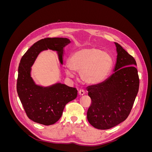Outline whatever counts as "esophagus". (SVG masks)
I'll return each mask as SVG.
<instances>
[{"label":"esophagus","mask_w":152,"mask_h":152,"mask_svg":"<svg viewBox=\"0 0 152 152\" xmlns=\"http://www.w3.org/2000/svg\"><path fill=\"white\" fill-rule=\"evenodd\" d=\"M84 94H85L84 90H83V89H80V90L79 91V95L82 96V95H84Z\"/></svg>","instance_id":"esophagus-1"}]
</instances>
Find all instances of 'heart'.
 <instances>
[{
    "label": "heart",
    "mask_w": 152,
    "mask_h": 152,
    "mask_svg": "<svg viewBox=\"0 0 152 152\" xmlns=\"http://www.w3.org/2000/svg\"><path fill=\"white\" fill-rule=\"evenodd\" d=\"M69 69L66 73L72 75L73 71L79 72L81 80L88 84L102 82L113 66L110 54L97 47H86L73 53L68 60Z\"/></svg>",
    "instance_id": "b5f03b06"
}]
</instances>
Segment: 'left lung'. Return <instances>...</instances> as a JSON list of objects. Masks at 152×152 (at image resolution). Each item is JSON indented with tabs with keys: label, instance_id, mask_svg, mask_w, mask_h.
I'll use <instances>...</instances> for the list:
<instances>
[{
	"label": "left lung",
	"instance_id": "8db88e82",
	"mask_svg": "<svg viewBox=\"0 0 152 152\" xmlns=\"http://www.w3.org/2000/svg\"><path fill=\"white\" fill-rule=\"evenodd\" d=\"M114 73L102 83L87 87L91 104L87 112L91 125L108 129L124 121L130 114L139 90L135 59L120 44Z\"/></svg>",
	"mask_w": 152,
	"mask_h": 152
}]
</instances>
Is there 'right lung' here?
<instances>
[{
    "label": "right lung",
    "instance_id": "add662e5",
    "mask_svg": "<svg viewBox=\"0 0 152 152\" xmlns=\"http://www.w3.org/2000/svg\"><path fill=\"white\" fill-rule=\"evenodd\" d=\"M70 40L66 38H45L34 43L22 56L18 67L16 89L27 117L35 122L49 126L62 115L65 105L76 98L77 90L65 84L49 87L35 84L30 77V67L40 51L48 49L57 50L63 63V48Z\"/></svg>",
    "mask_w": 152,
    "mask_h": 152
}]
</instances>
